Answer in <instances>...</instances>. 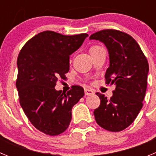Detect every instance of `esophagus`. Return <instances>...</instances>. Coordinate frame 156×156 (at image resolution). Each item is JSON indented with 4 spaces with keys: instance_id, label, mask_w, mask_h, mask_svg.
Here are the masks:
<instances>
[{
    "instance_id": "34e87169",
    "label": "esophagus",
    "mask_w": 156,
    "mask_h": 156,
    "mask_svg": "<svg viewBox=\"0 0 156 156\" xmlns=\"http://www.w3.org/2000/svg\"><path fill=\"white\" fill-rule=\"evenodd\" d=\"M84 92L86 95H92L94 94V91L92 89H89V88H86L84 90Z\"/></svg>"
}]
</instances>
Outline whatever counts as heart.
<instances>
[{"instance_id":"1","label":"heart","mask_w":156,"mask_h":156,"mask_svg":"<svg viewBox=\"0 0 156 156\" xmlns=\"http://www.w3.org/2000/svg\"><path fill=\"white\" fill-rule=\"evenodd\" d=\"M101 47L98 46V45H93V46H91L90 48V49H89V51H90V54L94 53V51H98V49H100Z\"/></svg>"}]
</instances>
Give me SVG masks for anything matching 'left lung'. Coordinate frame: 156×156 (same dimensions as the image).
<instances>
[{"mask_svg": "<svg viewBox=\"0 0 156 156\" xmlns=\"http://www.w3.org/2000/svg\"><path fill=\"white\" fill-rule=\"evenodd\" d=\"M104 43L109 54V67L105 76L107 84H115L110 99L97 92L100 105L94 115L98 124L112 132L123 130L140 112L145 96L149 67L137 41L124 32L103 30L90 37Z\"/></svg>", "mask_w": 156, "mask_h": 156, "instance_id": "8db88e82", "label": "left lung"}]
</instances>
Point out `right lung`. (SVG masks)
<instances>
[{
    "instance_id": "obj_1",
    "label": "right lung",
    "mask_w": 156,
    "mask_h": 156,
    "mask_svg": "<svg viewBox=\"0 0 156 156\" xmlns=\"http://www.w3.org/2000/svg\"><path fill=\"white\" fill-rule=\"evenodd\" d=\"M87 36L44 31L27 41L19 52L16 80L19 102L30 122L45 134L63 133L71 121L72 108L84 95L80 86H72L67 93L55 87L69 70V55Z\"/></svg>"
}]
</instances>
